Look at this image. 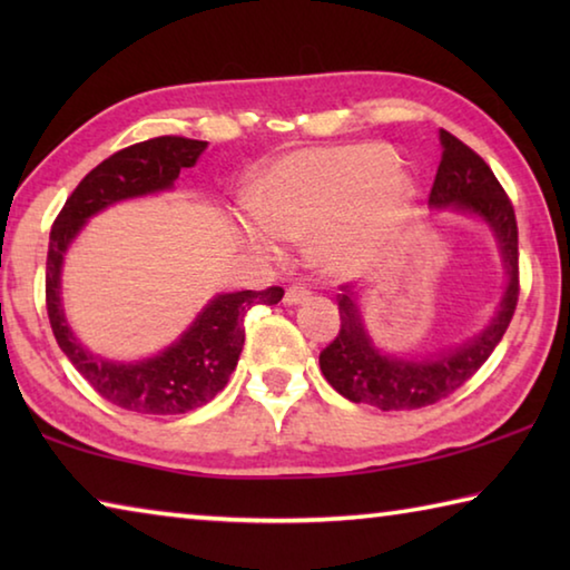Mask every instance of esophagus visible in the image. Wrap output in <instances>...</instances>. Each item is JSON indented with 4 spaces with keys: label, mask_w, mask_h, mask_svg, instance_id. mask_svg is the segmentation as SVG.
Returning <instances> with one entry per match:
<instances>
[{
    "label": "esophagus",
    "mask_w": 570,
    "mask_h": 570,
    "mask_svg": "<svg viewBox=\"0 0 570 570\" xmlns=\"http://www.w3.org/2000/svg\"><path fill=\"white\" fill-rule=\"evenodd\" d=\"M306 296H308V288L302 286V284H294V286L286 288L284 302H286V304H298V302H304Z\"/></svg>",
    "instance_id": "1"
}]
</instances>
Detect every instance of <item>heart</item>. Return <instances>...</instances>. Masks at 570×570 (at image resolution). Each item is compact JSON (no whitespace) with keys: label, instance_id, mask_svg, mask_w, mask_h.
Wrapping results in <instances>:
<instances>
[{"label":"heart","instance_id":"obj_1","mask_svg":"<svg viewBox=\"0 0 570 570\" xmlns=\"http://www.w3.org/2000/svg\"><path fill=\"white\" fill-rule=\"evenodd\" d=\"M412 200V183L377 142L294 153L258 180L254 206L282 238L314 233V258L330 274H356L374 264ZM250 244L272 250L262 226H246Z\"/></svg>","mask_w":570,"mask_h":570}]
</instances>
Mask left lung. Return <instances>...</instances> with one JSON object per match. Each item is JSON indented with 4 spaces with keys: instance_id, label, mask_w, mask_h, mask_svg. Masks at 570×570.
I'll return each instance as SVG.
<instances>
[{
    "instance_id": "obj_1",
    "label": "left lung",
    "mask_w": 570,
    "mask_h": 570,
    "mask_svg": "<svg viewBox=\"0 0 570 570\" xmlns=\"http://www.w3.org/2000/svg\"><path fill=\"white\" fill-rule=\"evenodd\" d=\"M440 140L442 160L430 190V204L438 208L455 206L488 220L500 240L510 282L495 320L490 322L485 332L458 346V350L422 362L380 354L364 332L356 296L350 284L340 286L342 294L336 296V304H340L342 326L334 342L326 344L320 354L322 374L342 397L384 412L428 407V404L445 400L460 390L493 354L518 306L520 268L513 204H510L495 173L475 150L448 130H440Z\"/></svg>"
}]
</instances>
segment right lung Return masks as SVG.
Returning a JSON list of instances; mask_svg holds the SVG:
<instances>
[{"label":"right lung","mask_w":570,"mask_h":570,"mask_svg":"<svg viewBox=\"0 0 570 570\" xmlns=\"http://www.w3.org/2000/svg\"><path fill=\"white\" fill-rule=\"evenodd\" d=\"M206 140H190L183 135H160L122 148L105 158L85 176L65 200L50 230L45 274L47 316L60 350L90 387L122 410L140 414H183L200 407L226 387L244 350V316L254 304H278L282 286L264 292L220 294L210 302L190 330L166 352L135 364L105 362L82 350V344L65 322L60 304V268L70 240L85 220L118 204L122 198L146 196L173 186L183 168H193Z\"/></svg>","instance_id":"add662e5"}]
</instances>
